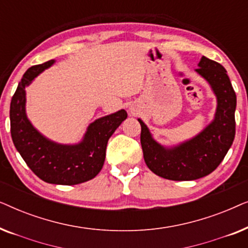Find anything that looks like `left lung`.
I'll list each match as a JSON object with an SVG mask.
<instances>
[{
  "mask_svg": "<svg viewBox=\"0 0 248 248\" xmlns=\"http://www.w3.org/2000/svg\"><path fill=\"white\" fill-rule=\"evenodd\" d=\"M196 73L210 84L217 98L216 114L194 138L165 147L152 137L141 118V145L149 169L170 181H194L211 174L223 160L235 139L236 93L221 64L202 56Z\"/></svg>",
  "mask_w": 248,
  "mask_h": 248,
  "instance_id": "8db88e82",
  "label": "left lung"
}]
</instances>
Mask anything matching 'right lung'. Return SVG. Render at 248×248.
Here are the masks:
<instances>
[{
    "mask_svg": "<svg viewBox=\"0 0 248 248\" xmlns=\"http://www.w3.org/2000/svg\"><path fill=\"white\" fill-rule=\"evenodd\" d=\"M55 61L31 66L23 74L10 105L13 144L28 167L44 182L56 185H77L96 177L106 158L107 142L126 120L121 109L89 124L79 143L62 144L49 140L31 124L26 113V87Z\"/></svg>",
    "mask_w": 248,
    "mask_h": 248,
    "instance_id": "right-lung-1",
    "label": "right lung"
}]
</instances>
